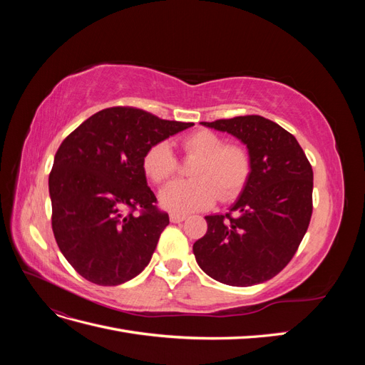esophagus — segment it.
<instances>
[{"label":"esophagus","mask_w":365,"mask_h":365,"mask_svg":"<svg viewBox=\"0 0 365 365\" xmlns=\"http://www.w3.org/2000/svg\"><path fill=\"white\" fill-rule=\"evenodd\" d=\"M170 222H173V224H180V222H182V220L187 217L185 215H180V213H170Z\"/></svg>","instance_id":"34e87169"}]
</instances>
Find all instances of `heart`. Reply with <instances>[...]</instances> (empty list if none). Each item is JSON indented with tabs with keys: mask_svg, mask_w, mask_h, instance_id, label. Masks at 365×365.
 I'll return each instance as SVG.
<instances>
[{
	"mask_svg": "<svg viewBox=\"0 0 365 365\" xmlns=\"http://www.w3.org/2000/svg\"><path fill=\"white\" fill-rule=\"evenodd\" d=\"M187 158H196L190 181H173L160 193L164 208L175 213H190L212 205L216 197L227 202L236 197L248 180L251 158L245 148L225 145L222 137L212 130H196L181 140ZM178 161L168 143L150 146L143 157V170L161 184L176 172Z\"/></svg>",
	"mask_w": 365,
	"mask_h": 365,
	"instance_id": "obj_1",
	"label": "heart"
}]
</instances>
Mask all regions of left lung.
Listing matches in <instances>:
<instances>
[{"instance_id":"8db88e82","label":"left lung","mask_w":365,"mask_h":365,"mask_svg":"<svg viewBox=\"0 0 365 365\" xmlns=\"http://www.w3.org/2000/svg\"><path fill=\"white\" fill-rule=\"evenodd\" d=\"M201 125L244 143L251 172L230 213L205 216L207 233L193 244L196 262L230 286L267 282L291 262L311 222L312 165L295 137L264 117Z\"/></svg>"}]
</instances>
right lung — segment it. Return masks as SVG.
Returning a JSON list of instances; mask_svg holds the SVG:
<instances>
[{
  "label": "right lung",
  "mask_w": 365,
  "mask_h": 365,
  "mask_svg": "<svg viewBox=\"0 0 365 365\" xmlns=\"http://www.w3.org/2000/svg\"><path fill=\"white\" fill-rule=\"evenodd\" d=\"M190 126L114 106L62 141L48 176L51 227L63 257L83 279L117 286L148 267L169 215L155 205L143 157Z\"/></svg>",
  "instance_id": "1"
}]
</instances>
